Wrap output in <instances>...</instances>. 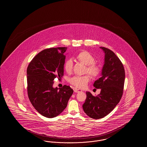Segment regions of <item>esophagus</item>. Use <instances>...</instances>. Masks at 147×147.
I'll return each mask as SVG.
<instances>
[{
	"instance_id": "1",
	"label": "esophagus",
	"mask_w": 147,
	"mask_h": 147,
	"mask_svg": "<svg viewBox=\"0 0 147 147\" xmlns=\"http://www.w3.org/2000/svg\"><path fill=\"white\" fill-rule=\"evenodd\" d=\"M74 91L75 92H80V91H82V90L81 89H77V88H74Z\"/></svg>"
}]
</instances>
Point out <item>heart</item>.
Returning a JSON list of instances; mask_svg holds the SVG:
<instances>
[{"instance_id": "1", "label": "heart", "mask_w": 147, "mask_h": 147, "mask_svg": "<svg viewBox=\"0 0 147 147\" xmlns=\"http://www.w3.org/2000/svg\"><path fill=\"white\" fill-rule=\"evenodd\" d=\"M76 58L79 61L84 63L87 65L86 71L91 77H98L99 75L101 69L98 64L94 63L95 58L93 56L87 51H82L79 53ZM73 62L71 59H67L64 63V68L67 73H70L73 69ZM90 79L89 75H84L83 76H75L70 78L69 82L70 84L78 88H84L86 86Z\"/></svg>"}]
</instances>
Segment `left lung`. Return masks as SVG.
I'll use <instances>...</instances> for the list:
<instances>
[{"label": "left lung", "mask_w": 147, "mask_h": 147, "mask_svg": "<svg viewBox=\"0 0 147 147\" xmlns=\"http://www.w3.org/2000/svg\"><path fill=\"white\" fill-rule=\"evenodd\" d=\"M105 53L101 77L93 84L100 93L93 96L86 91V98L83 109L85 113L93 119L103 118L112 111L119 104L123 94L125 72L118 57L111 50L100 47Z\"/></svg>", "instance_id": "8db88e82"}]
</instances>
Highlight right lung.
Returning a JSON list of instances; mask_svg holds the SVG:
<instances>
[{
    "label": "right lung",
    "instance_id": "add662e5",
    "mask_svg": "<svg viewBox=\"0 0 147 147\" xmlns=\"http://www.w3.org/2000/svg\"><path fill=\"white\" fill-rule=\"evenodd\" d=\"M65 47L44 49L32 59L27 69L28 93L35 109L42 116L53 118L66 108L73 93L69 86L54 88V79L64 74Z\"/></svg>",
    "mask_w": 147,
    "mask_h": 147
}]
</instances>
